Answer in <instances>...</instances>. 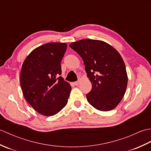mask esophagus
Listing matches in <instances>:
<instances>
[{
	"label": "esophagus",
	"instance_id": "34e87169",
	"mask_svg": "<svg viewBox=\"0 0 151 151\" xmlns=\"http://www.w3.org/2000/svg\"><path fill=\"white\" fill-rule=\"evenodd\" d=\"M79 83H80V81H76L74 82V84H75V86H77L79 84Z\"/></svg>",
	"mask_w": 151,
	"mask_h": 151
}]
</instances>
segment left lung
Here are the masks:
<instances>
[{
	"instance_id": "1",
	"label": "left lung",
	"mask_w": 151,
	"mask_h": 151,
	"mask_svg": "<svg viewBox=\"0 0 151 151\" xmlns=\"http://www.w3.org/2000/svg\"><path fill=\"white\" fill-rule=\"evenodd\" d=\"M69 47L82 58L92 84L86 95L89 103L98 110H113L123 99L128 83L126 67L119 53L100 40H82Z\"/></svg>"
}]
</instances>
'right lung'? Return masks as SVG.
Segmentation results:
<instances>
[{
    "label": "right lung",
    "mask_w": 151,
    "mask_h": 151,
    "mask_svg": "<svg viewBox=\"0 0 151 151\" xmlns=\"http://www.w3.org/2000/svg\"><path fill=\"white\" fill-rule=\"evenodd\" d=\"M64 43L42 45L32 51L22 65L20 84L23 96L35 110L52 116L65 106L71 87L60 75Z\"/></svg>",
    "instance_id": "add662e5"
}]
</instances>
